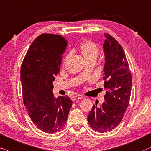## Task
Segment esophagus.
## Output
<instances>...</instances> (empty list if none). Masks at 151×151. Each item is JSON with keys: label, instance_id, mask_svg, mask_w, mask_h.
Listing matches in <instances>:
<instances>
[{"label": "esophagus", "instance_id": "1", "mask_svg": "<svg viewBox=\"0 0 151 151\" xmlns=\"http://www.w3.org/2000/svg\"><path fill=\"white\" fill-rule=\"evenodd\" d=\"M81 96H73L71 97V99L72 101H76V100H78V99H81Z\"/></svg>", "mask_w": 151, "mask_h": 151}]
</instances>
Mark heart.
<instances>
[{
  "label": "heart",
  "instance_id": "obj_1",
  "mask_svg": "<svg viewBox=\"0 0 151 151\" xmlns=\"http://www.w3.org/2000/svg\"><path fill=\"white\" fill-rule=\"evenodd\" d=\"M79 52L83 56L85 61H94L96 59L99 54V47L94 42L90 41H86L82 42L79 45ZM70 58V55H66L64 59V63L68 61Z\"/></svg>",
  "mask_w": 151,
  "mask_h": 151
}]
</instances>
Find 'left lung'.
<instances>
[{
	"label": "left lung",
	"mask_w": 151,
	"mask_h": 151,
	"mask_svg": "<svg viewBox=\"0 0 151 151\" xmlns=\"http://www.w3.org/2000/svg\"><path fill=\"white\" fill-rule=\"evenodd\" d=\"M104 35L105 102L101 106L94 104L88 115L90 126L99 132L110 131L119 125L129 104L132 86L131 73L123 48L111 35Z\"/></svg>",
	"instance_id": "1"
}]
</instances>
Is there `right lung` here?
<instances>
[{
    "label": "right lung",
    "mask_w": 151,
    "mask_h": 151,
    "mask_svg": "<svg viewBox=\"0 0 151 151\" xmlns=\"http://www.w3.org/2000/svg\"><path fill=\"white\" fill-rule=\"evenodd\" d=\"M67 45L61 35L42 34L30 45L21 65L24 105L37 128L47 133L63 127L72 105L68 96L55 98L52 93Z\"/></svg>",
    "instance_id": "right-lung-1"
}]
</instances>
